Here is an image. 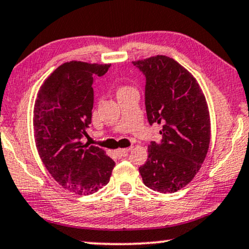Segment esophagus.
<instances>
[{
  "mask_svg": "<svg viewBox=\"0 0 249 249\" xmlns=\"http://www.w3.org/2000/svg\"><path fill=\"white\" fill-rule=\"evenodd\" d=\"M131 149H132V147L128 148V149H118V150H117V155H118L119 157H125V156H127V154H128V152H130Z\"/></svg>",
  "mask_w": 249,
  "mask_h": 249,
  "instance_id": "34e87169",
  "label": "esophagus"
}]
</instances>
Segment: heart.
Listing matches in <instances>:
<instances>
[{
    "instance_id": "1",
    "label": "heart",
    "mask_w": 249,
    "mask_h": 249,
    "mask_svg": "<svg viewBox=\"0 0 249 249\" xmlns=\"http://www.w3.org/2000/svg\"><path fill=\"white\" fill-rule=\"evenodd\" d=\"M134 88H132L130 86H126V85H123V86H119L117 88V96L124 95V94H127L130 92H134Z\"/></svg>"
}]
</instances>
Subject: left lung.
<instances>
[{
    "instance_id": "1",
    "label": "left lung",
    "mask_w": 249,
    "mask_h": 249,
    "mask_svg": "<svg viewBox=\"0 0 249 249\" xmlns=\"http://www.w3.org/2000/svg\"><path fill=\"white\" fill-rule=\"evenodd\" d=\"M133 65L146 78L144 105L150 125H162L160 142L148 144V160L139 168L143 184L172 193L199 171L210 142V118L202 90L186 69L166 56Z\"/></svg>"
}]
</instances>
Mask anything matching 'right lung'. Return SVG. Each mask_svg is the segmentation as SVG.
<instances>
[{
	"label": "right lung",
	"instance_id": "add662e5",
	"mask_svg": "<svg viewBox=\"0 0 249 249\" xmlns=\"http://www.w3.org/2000/svg\"><path fill=\"white\" fill-rule=\"evenodd\" d=\"M110 65L64 63L41 86L34 106L37 152L52 177L79 195L109 182L115 162L105 150L81 142L92 123L93 83Z\"/></svg>",
	"mask_w": 249,
	"mask_h": 249
}]
</instances>
